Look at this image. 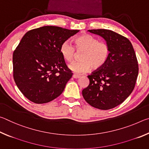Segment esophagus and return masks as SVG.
Returning <instances> with one entry per match:
<instances>
[{"label":"esophagus","instance_id":"obj_1","mask_svg":"<svg viewBox=\"0 0 149 149\" xmlns=\"http://www.w3.org/2000/svg\"><path fill=\"white\" fill-rule=\"evenodd\" d=\"M73 77H74V79H77V78L80 77V75H77L76 74H73Z\"/></svg>","mask_w":149,"mask_h":149}]
</instances>
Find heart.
I'll use <instances>...</instances> for the list:
<instances>
[{
  "instance_id": "b5f03b06",
  "label": "heart",
  "mask_w": 149,
  "mask_h": 149,
  "mask_svg": "<svg viewBox=\"0 0 149 149\" xmlns=\"http://www.w3.org/2000/svg\"><path fill=\"white\" fill-rule=\"evenodd\" d=\"M75 50L81 53L79 61L69 65V68L77 74H82L93 70L101 68L109 58L110 48L107 42L89 34H83L75 37L74 45L68 41L61 45L60 52L65 62L70 63L74 60Z\"/></svg>"
}]
</instances>
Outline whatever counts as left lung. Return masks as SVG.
<instances>
[{
	"mask_svg": "<svg viewBox=\"0 0 149 149\" xmlns=\"http://www.w3.org/2000/svg\"><path fill=\"white\" fill-rule=\"evenodd\" d=\"M89 31L106 40L110 53L101 68L88 75L89 85L82 95L92 107L109 110L122 103L132 93L138 76L137 59L132 42L125 37L104 29Z\"/></svg>",
	"mask_w": 149,
	"mask_h": 149,
	"instance_id": "8db88e82",
	"label": "left lung"
}]
</instances>
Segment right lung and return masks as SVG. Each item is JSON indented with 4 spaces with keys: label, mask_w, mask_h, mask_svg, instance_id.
<instances>
[{
    "label": "right lung",
    "mask_w": 149,
    "mask_h": 149,
    "mask_svg": "<svg viewBox=\"0 0 149 149\" xmlns=\"http://www.w3.org/2000/svg\"><path fill=\"white\" fill-rule=\"evenodd\" d=\"M79 32L57 26L27 31L13 53V77L25 97L43 104L62 94L73 74L60 52L61 45Z\"/></svg>",
    "instance_id": "right-lung-1"
}]
</instances>
